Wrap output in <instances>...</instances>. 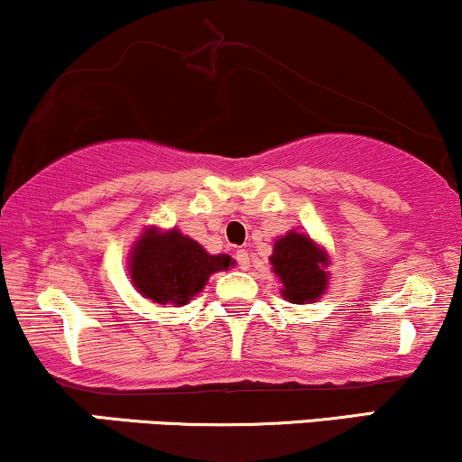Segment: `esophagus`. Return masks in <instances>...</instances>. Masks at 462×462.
I'll return each mask as SVG.
<instances>
[{"label":"esophagus","instance_id":"34e87169","mask_svg":"<svg viewBox=\"0 0 462 462\" xmlns=\"http://www.w3.org/2000/svg\"><path fill=\"white\" fill-rule=\"evenodd\" d=\"M236 262H237V265H240L242 270L251 268V257H248V253L244 251V248H240V251H236Z\"/></svg>","mask_w":462,"mask_h":462}]
</instances>
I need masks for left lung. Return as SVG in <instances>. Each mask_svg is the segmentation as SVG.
Returning <instances> with one entry per match:
<instances>
[{
	"label": "left lung",
	"mask_w": 462,
	"mask_h": 462,
	"mask_svg": "<svg viewBox=\"0 0 462 462\" xmlns=\"http://www.w3.org/2000/svg\"><path fill=\"white\" fill-rule=\"evenodd\" d=\"M270 263L283 283V296L294 305L313 302L322 296L328 283V274L324 270L328 265L327 254L302 233L290 231L279 237Z\"/></svg>",
	"instance_id": "left-lung-1"
}]
</instances>
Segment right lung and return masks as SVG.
Returning a JSON list of instances; mask_svg holds the SVG:
<instances>
[{"label": "right lung", "instance_id": "1", "mask_svg": "<svg viewBox=\"0 0 462 462\" xmlns=\"http://www.w3.org/2000/svg\"><path fill=\"white\" fill-rule=\"evenodd\" d=\"M229 254H208L199 242L181 236L146 231L132 253V281L140 294L157 305H186L208 283L209 274L226 270Z\"/></svg>", "mask_w": 462, "mask_h": 462}]
</instances>
